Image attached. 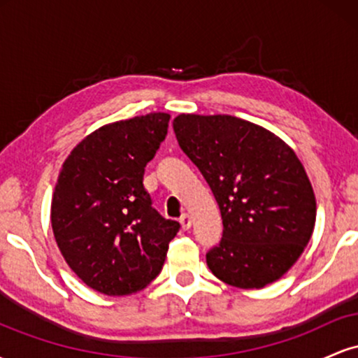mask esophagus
<instances>
[{
  "instance_id": "34e87169",
  "label": "esophagus",
  "mask_w": 358,
  "mask_h": 358,
  "mask_svg": "<svg viewBox=\"0 0 358 358\" xmlns=\"http://www.w3.org/2000/svg\"><path fill=\"white\" fill-rule=\"evenodd\" d=\"M180 224H182V229L183 231H188V229L192 227V219L188 213H182V217H180Z\"/></svg>"
}]
</instances>
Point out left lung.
Listing matches in <instances>:
<instances>
[{
  "instance_id": "1",
  "label": "left lung",
  "mask_w": 358,
  "mask_h": 358,
  "mask_svg": "<svg viewBox=\"0 0 358 358\" xmlns=\"http://www.w3.org/2000/svg\"><path fill=\"white\" fill-rule=\"evenodd\" d=\"M173 129L220 208L224 232L207 252L208 269L244 289L276 281L315 229V193L296 153L271 131L227 114H180Z\"/></svg>"
}]
</instances>
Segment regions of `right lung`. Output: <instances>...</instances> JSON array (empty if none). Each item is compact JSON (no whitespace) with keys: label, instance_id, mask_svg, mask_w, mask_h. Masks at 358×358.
I'll list each match as a JSON object with an SVG mask.
<instances>
[{"label":"right lung","instance_id":"right-lung-1","mask_svg":"<svg viewBox=\"0 0 358 358\" xmlns=\"http://www.w3.org/2000/svg\"><path fill=\"white\" fill-rule=\"evenodd\" d=\"M170 114L150 113L106 124L72 150L52 199L62 256L92 289L136 293L158 276L180 231L153 208L145 166L168 133Z\"/></svg>","mask_w":358,"mask_h":358}]
</instances>
